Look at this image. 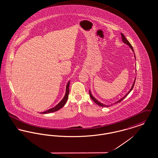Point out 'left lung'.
Returning <instances> with one entry per match:
<instances>
[{"instance_id": "8db88e82", "label": "left lung", "mask_w": 158, "mask_h": 158, "mask_svg": "<svg viewBox=\"0 0 158 158\" xmlns=\"http://www.w3.org/2000/svg\"><path fill=\"white\" fill-rule=\"evenodd\" d=\"M121 38H122V40H123V43H124L125 44H126L127 45H128L130 48H131V49L132 50V51L134 52V50H133V47H132V45H131V44L129 43V41H128L126 39V38L125 37V36L124 35V34H123V33H121ZM135 81H134V83H133V85H132V86H131V89H130V90L128 91V92L127 94L123 97V98H121L120 99L119 101H117L116 102H115V103H118V102H121L122 100H123L124 98H126L128 94L131 91V90L133 89V87H134V85H135ZM89 95H90V97L97 105H99V106H104V107H105V106H106V107H108V106H109V105H106L105 104H102V103H101V102H99V101H98V100L96 99V98H94L93 96H92V95L91 94V92H90V90H89Z\"/></svg>"}]
</instances>
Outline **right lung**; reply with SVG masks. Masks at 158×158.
<instances>
[{"label":"right lung","mask_w":158,"mask_h":158,"mask_svg":"<svg viewBox=\"0 0 158 158\" xmlns=\"http://www.w3.org/2000/svg\"><path fill=\"white\" fill-rule=\"evenodd\" d=\"M69 85H70V81L68 83L67 86H66V89L65 95H64V98H63V99L60 101V102L57 105H56V106H54V108H50V109L47 110L46 111H44V112H43L42 114H47V113L56 112V111H58L59 110H60V108H61L64 105H65V104L66 103V102L68 101L69 94Z\"/></svg>","instance_id":"right-lung-1"}]
</instances>
